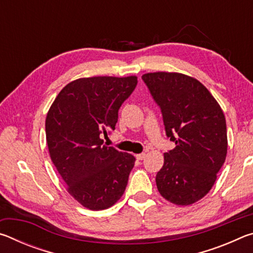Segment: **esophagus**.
Here are the masks:
<instances>
[{"label": "esophagus", "instance_id": "1", "mask_svg": "<svg viewBox=\"0 0 253 253\" xmlns=\"http://www.w3.org/2000/svg\"><path fill=\"white\" fill-rule=\"evenodd\" d=\"M145 157H146V154H145V153L137 154V155H136V158H137V160H138V161H143Z\"/></svg>", "mask_w": 253, "mask_h": 253}]
</instances>
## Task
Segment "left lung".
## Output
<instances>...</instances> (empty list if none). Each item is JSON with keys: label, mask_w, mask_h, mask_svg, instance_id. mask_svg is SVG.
<instances>
[{"label": "left lung", "mask_w": 253, "mask_h": 253, "mask_svg": "<svg viewBox=\"0 0 253 253\" xmlns=\"http://www.w3.org/2000/svg\"><path fill=\"white\" fill-rule=\"evenodd\" d=\"M161 107L166 135L175 143L164 153L156 185L165 200L190 205L204 198L223 165L228 152L223 110L205 85L178 72L142 76Z\"/></svg>", "instance_id": "8db88e82"}]
</instances>
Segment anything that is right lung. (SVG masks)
Returning a JSON list of instances; mask_svg holds the SVG:
<instances>
[{"label":"right lung","instance_id":"1","mask_svg":"<svg viewBox=\"0 0 253 253\" xmlns=\"http://www.w3.org/2000/svg\"><path fill=\"white\" fill-rule=\"evenodd\" d=\"M137 77L80 78L63 87L45 118L49 154L67 191L92 211L106 210L126 190L135 157L102 145L115 129L118 110L134 91Z\"/></svg>","mask_w":253,"mask_h":253}]
</instances>
